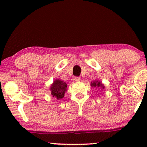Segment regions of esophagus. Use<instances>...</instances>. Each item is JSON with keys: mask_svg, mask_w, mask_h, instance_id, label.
I'll return each mask as SVG.
<instances>
[{"mask_svg": "<svg viewBox=\"0 0 147 147\" xmlns=\"http://www.w3.org/2000/svg\"><path fill=\"white\" fill-rule=\"evenodd\" d=\"M74 80H75L76 82H79V81H80V80H81V78H80V77H78V76H75V77L74 78Z\"/></svg>", "mask_w": 147, "mask_h": 147, "instance_id": "esophagus-1", "label": "esophagus"}]
</instances>
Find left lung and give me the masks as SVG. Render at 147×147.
Returning <instances> with one entry per match:
<instances>
[{
  "label": "left lung",
  "mask_w": 147,
  "mask_h": 147,
  "mask_svg": "<svg viewBox=\"0 0 147 147\" xmlns=\"http://www.w3.org/2000/svg\"><path fill=\"white\" fill-rule=\"evenodd\" d=\"M91 86L94 88H102V89L104 88V86L99 81H94L93 82H91Z\"/></svg>",
  "instance_id": "8db88e82"
}]
</instances>
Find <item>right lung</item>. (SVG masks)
<instances>
[{
	"mask_svg": "<svg viewBox=\"0 0 147 147\" xmlns=\"http://www.w3.org/2000/svg\"><path fill=\"white\" fill-rule=\"evenodd\" d=\"M66 88H67V84L65 82L56 80L50 88L51 95H53V97H55L57 100L62 99L64 97Z\"/></svg>",
	"mask_w": 147,
	"mask_h": 147,
	"instance_id": "add662e5",
	"label": "right lung"
}]
</instances>
